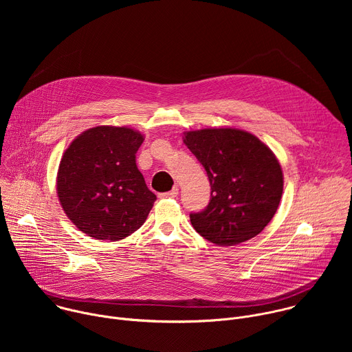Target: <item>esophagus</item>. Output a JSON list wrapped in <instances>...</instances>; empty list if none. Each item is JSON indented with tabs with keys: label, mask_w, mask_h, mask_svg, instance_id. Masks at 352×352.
Returning <instances> with one entry per match:
<instances>
[{
	"label": "esophagus",
	"mask_w": 352,
	"mask_h": 352,
	"mask_svg": "<svg viewBox=\"0 0 352 352\" xmlns=\"http://www.w3.org/2000/svg\"><path fill=\"white\" fill-rule=\"evenodd\" d=\"M177 196H178V188H174V189H171L170 192L160 193V197H162V199H166V197H177Z\"/></svg>",
	"instance_id": "esophagus-1"
}]
</instances>
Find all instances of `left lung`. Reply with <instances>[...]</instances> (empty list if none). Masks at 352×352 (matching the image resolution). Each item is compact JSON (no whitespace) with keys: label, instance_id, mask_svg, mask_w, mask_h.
<instances>
[{"label":"left lung","instance_id":"obj_1","mask_svg":"<svg viewBox=\"0 0 352 352\" xmlns=\"http://www.w3.org/2000/svg\"><path fill=\"white\" fill-rule=\"evenodd\" d=\"M184 143L205 167L212 188L206 209L189 214L193 228L220 246L261 234L283 195V171L272 150L235 128L188 131Z\"/></svg>","mask_w":352,"mask_h":352}]
</instances>
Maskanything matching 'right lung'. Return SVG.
<instances>
[{
  "label": "right lung",
  "mask_w": 352,
  "mask_h": 352,
  "mask_svg": "<svg viewBox=\"0 0 352 352\" xmlns=\"http://www.w3.org/2000/svg\"><path fill=\"white\" fill-rule=\"evenodd\" d=\"M143 135L126 126H94L63 155L57 195L68 219L86 235L120 241L146 221L156 195L146 186L135 155Z\"/></svg>",
  "instance_id": "1"
}]
</instances>
